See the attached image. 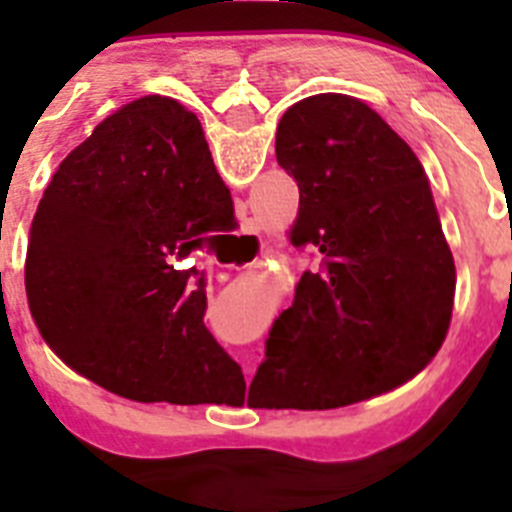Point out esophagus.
<instances>
[{"label": "esophagus", "instance_id": "esophagus-1", "mask_svg": "<svg viewBox=\"0 0 512 512\" xmlns=\"http://www.w3.org/2000/svg\"><path fill=\"white\" fill-rule=\"evenodd\" d=\"M243 238H246V241H251V243H256V246H259V235H256V230H243Z\"/></svg>", "mask_w": 512, "mask_h": 512}]
</instances>
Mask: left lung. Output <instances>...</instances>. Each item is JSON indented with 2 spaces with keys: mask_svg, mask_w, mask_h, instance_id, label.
Returning <instances> with one entry per match:
<instances>
[{
  "mask_svg": "<svg viewBox=\"0 0 512 512\" xmlns=\"http://www.w3.org/2000/svg\"><path fill=\"white\" fill-rule=\"evenodd\" d=\"M277 161L300 187L292 246L323 256L274 320L248 408L328 410L395 390L441 348L456 289L418 156L364 102L315 94L279 120Z\"/></svg>",
  "mask_w": 512,
  "mask_h": 512,
  "instance_id": "1",
  "label": "left lung"
}]
</instances>
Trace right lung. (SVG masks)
Segmentation results:
<instances>
[{
    "mask_svg": "<svg viewBox=\"0 0 512 512\" xmlns=\"http://www.w3.org/2000/svg\"><path fill=\"white\" fill-rule=\"evenodd\" d=\"M230 223L200 120L158 94L125 104L33 217L25 289L48 346L128 400L235 405L246 382L205 325V271L174 266Z\"/></svg>",
    "mask_w": 512,
    "mask_h": 512,
    "instance_id": "obj_1",
    "label": "right lung"
}]
</instances>
